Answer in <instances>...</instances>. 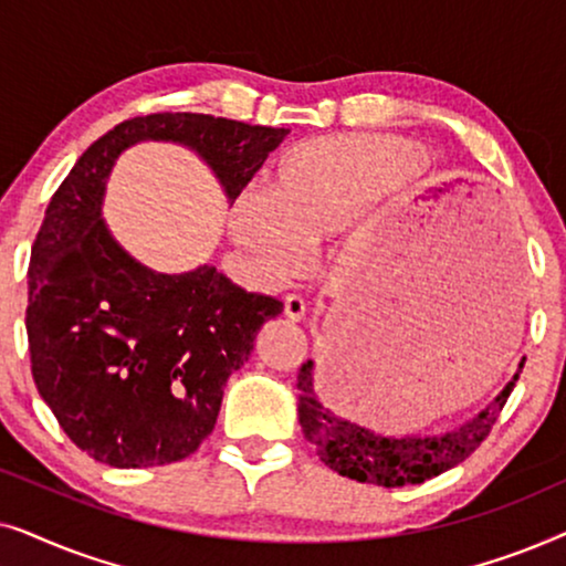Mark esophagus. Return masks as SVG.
Here are the masks:
<instances>
[{
    "label": "esophagus",
    "mask_w": 566,
    "mask_h": 566,
    "mask_svg": "<svg viewBox=\"0 0 566 566\" xmlns=\"http://www.w3.org/2000/svg\"><path fill=\"white\" fill-rule=\"evenodd\" d=\"M283 312L289 316L291 322H301L306 314V301L298 296V293H289V296L283 298Z\"/></svg>",
    "instance_id": "obj_1"
}]
</instances>
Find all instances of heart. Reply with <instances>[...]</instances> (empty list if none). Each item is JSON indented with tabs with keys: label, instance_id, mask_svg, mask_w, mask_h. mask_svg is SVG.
Masks as SVG:
<instances>
[{
	"label": "heart",
	"instance_id": "b5f03b06",
	"mask_svg": "<svg viewBox=\"0 0 566 566\" xmlns=\"http://www.w3.org/2000/svg\"><path fill=\"white\" fill-rule=\"evenodd\" d=\"M415 146L376 136H332L293 146L270 190L244 188L231 203V237L273 273H289L304 244L337 234L378 196L420 167Z\"/></svg>",
	"mask_w": 566,
	"mask_h": 566
}]
</instances>
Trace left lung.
<instances>
[{
    "label": "left lung",
    "instance_id": "8db88e82",
    "mask_svg": "<svg viewBox=\"0 0 566 566\" xmlns=\"http://www.w3.org/2000/svg\"><path fill=\"white\" fill-rule=\"evenodd\" d=\"M515 277V275H513ZM523 370V363H521ZM517 374L510 381L492 407L469 420L461 428L443 436L424 438H381L376 432L347 422L339 417L322 389H314V363L306 360L298 370V422L304 436L312 440L316 455L324 467L337 471L339 476H350L355 482L376 486H407L422 484L455 463L467 461L471 453L490 436L494 422L515 389Z\"/></svg>",
    "mask_w": 566,
    "mask_h": 566
}]
</instances>
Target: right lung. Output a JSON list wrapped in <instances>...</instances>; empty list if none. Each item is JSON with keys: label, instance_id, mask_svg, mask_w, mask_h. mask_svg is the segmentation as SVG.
I'll return each instance as SVG.
<instances>
[{"label": "right lung", "instance_id": "obj_1", "mask_svg": "<svg viewBox=\"0 0 566 566\" xmlns=\"http://www.w3.org/2000/svg\"><path fill=\"white\" fill-rule=\"evenodd\" d=\"M285 134L203 113L128 118L53 192L28 268L30 368L61 430L95 461L146 469L196 453L229 376L283 312L216 268L165 275L130 260L99 219L113 161L142 138L188 144L234 200Z\"/></svg>", "mask_w": 566, "mask_h": 566}]
</instances>
